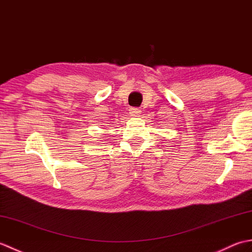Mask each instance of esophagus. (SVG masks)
Wrapping results in <instances>:
<instances>
[{
    "label": "esophagus",
    "instance_id": "esophagus-1",
    "mask_svg": "<svg viewBox=\"0 0 252 252\" xmlns=\"http://www.w3.org/2000/svg\"><path fill=\"white\" fill-rule=\"evenodd\" d=\"M130 115L132 116V117H138L141 115V110L138 109V108H130Z\"/></svg>",
    "mask_w": 252,
    "mask_h": 252
}]
</instances>
